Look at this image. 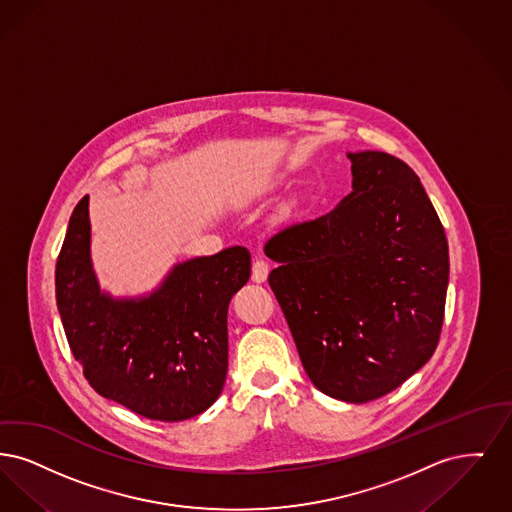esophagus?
<instances>
[{
    "instance_id": "1",
    "label": "esophagus",
    "mask_w": 512,
    "mask_h": 512,
    "mask_svg": "<svg viewBox=\"0 0 512 512\" xmlns=\"http://www.w3.org/2000/svg\"><path fill=\"white\" fill-rule=\"evenodd\" d=\"M269 275V264L266 260H254L252 264V281L254 283H264Z\"/></svg>"
}]
</instances>
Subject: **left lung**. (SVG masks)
Segmentation results:
<instances>
[{
	"label": "left lung",
	"instance_id": "8db88e82",
	"mask_svg": "<svg viewBox=\"0 0 512 512\" xmlns=\"http://www.w3.org/2000/svg\"><path fill=\"white\" fill-rule=\"evenodd\" d=\"M352 193L267 239L269 287L308 377L336 400L396 390L432 357L449 250L419 176L396 156L350 153Z\"/></svg>",
	"mask_w": 512,
	"mask_h": 512
}]
</instances>
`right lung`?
Masks as SVG:
<instances>
[{
	"label": "right lung",
	"mask_w": 512,
	"mask_h": 512,
	"mask_svg": "<svg viewBox=\"0 0 512 512\" xmlns=\"http://www.w3.org/2000/svg\"><path fill=\"white\" fill-rule=\"evenodd\" d=\"M250 277L231 246L172 269L147 298L114 300L89 258L88 195L70 216L55 296L70 352L91 388L141 417L178 423L206 411L227 375V308Z\"/></svg>",
	"instance_id": "obj_1"
}]
</instances>
